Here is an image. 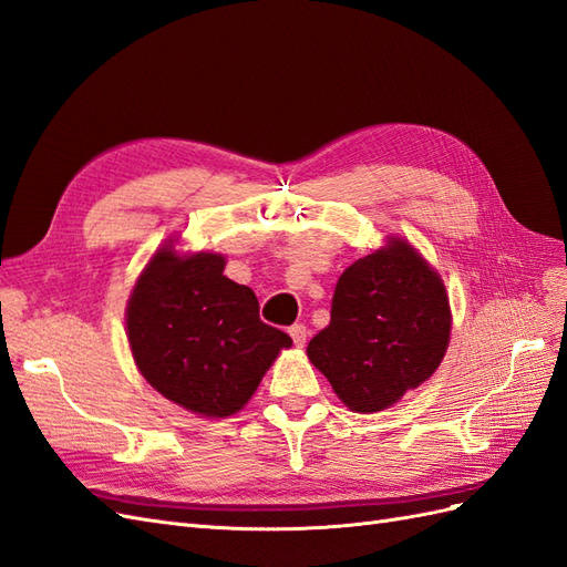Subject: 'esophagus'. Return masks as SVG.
I'll list each match as a JSON object with an SVG mask.
<instances>
[{
    "mask_svg": "<svg viewBox=\"0 0 567 567\" xmlns=\"http://www.w3.org/2000/svg\"><path fill=\"white\" fill-rule=\"evenodd\" d=\"M290 338H293V342L298 348H302L305 342H307V326L305 323H296V326H290Z\"/></svg>",
    "mask_w": 567,
    "mask_h": 567,
    "instance_id": "34e87169",
    "label": "esophagus"
}]
</instances>
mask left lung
I'll list each match as a JSON object with an SVG mask.
<instances>
[{"mask_svg":"<svg viewBox=\"0 0 567 567\" xmlns=\"http://www.w3.org/2000/svg\"><path fill=\"white\" fill-rule=\"evenodd\" d=\"M450 329L440 277L394 238L340 274L331 323L310 340L307 357L352 411L373 414L431 379Z\"/></svg>","mask_w":567,"mask_h":567,"instance_id":"obj_1","label":"left lung"}]
</instances>
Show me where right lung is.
Masks as SVG:
<instances>
[{
    "instance_id": "add662e5",
    "label": "right lung",
    "mask_w": 567,
    "mask_h": 567,
    "mask_svg": "<svg viewBox=\"0 0 567 567\" xmlns=\"http://www.w3.org/2000/svg\"><path fill=\"white\" fill-rule=\"evenodd\" d=\"M225 257L156 252L127 305L134 362L163 398L200 416H231L260 385L290 336L260 319L248 286Z\"/></svg>"
}]
</instances>
